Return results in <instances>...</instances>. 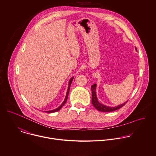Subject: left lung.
<instances>
[{
  "label": "left lung",
  "mask_w": 156,
  "mask_h": 156,
  "mask_svg": "<svg viewBox=\"0 0 156 156\" xmlns=\"http://www.w3.org/2000/svg\"><path fill=\"white\" fill-rule=\"evenodd\" d=\"M136 50L137 51V48H136ZM96 84H94L91 86V91H92V104L93 105V106L99 111H102V112H111V111H115L120 108H122V106H123L125 104H126L127 102H126L124 104L118 105L117 106L115 107H109L106 105H104L103 104H101L98 100V98L96 96Z\"/></svg>",
  "instance_id": "left-lung-1"
}]
</instances>
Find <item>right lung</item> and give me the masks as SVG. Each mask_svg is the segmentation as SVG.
I'll return each instance as SVG.
<instances>
[{"label": "right lung", "mask_w": 156, "mask_h": 156, "mask_svg": "<svg viewBox=\"0 0 156 156\" xmlns=\"http://www.w3.org/2000/svg\"><path fill=\"white\" fill-rule=\"evenodd\" d=\"M73 77H72V78H71V79L69 80V85H68V91H67V93H66V97H65V100H64V101L63 102V103L61 104L60 105V106H58L57 108H56V109H53V110H51V111H45V112H56V111H59L61 108H62V107L66 103V101H67V99H68V94H69V88H70V87H71V82H72V81H73Z\"/></svg>", "instance_id": "add662e5"}]
</instances>
